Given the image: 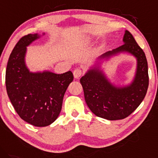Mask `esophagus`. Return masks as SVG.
<instances>
[{"label":"esophagus","mask_w":158,"mask_h":158,"mask_svg":"<svg viewBox=\"0 0 158 158\" xmlns=\"http://www.w3.org/2000/svg\"><path fill=\"white\" fill-rule=\"evenodd\" d=\"M83 74V71L81 69H75L73 71V74H74V78H79Z\"/></svg>","instance_id":"obj_1"}]
</instances>
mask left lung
Segmentation results:
<instances>
[{
	"instance_id": "left-lung-1",
	"label": "left lung",
	"mask_w": 158,
	"mask_h": 158,
	"mask_svg": "<svg viewBox=\"0 0 158 158\" xmlns=\"http://www.w3.org/2000/svg\"><path fill=\"white\" fill-rule=\"evenodd\" d=\"M123 42V45L104 53L99 59H109L123 52L135 56L137 65L131 84L121 87L114 86L97 66L90 69L80 80L90 110L108 120L123 119L131 114L144 99L148 86V63L144 51L129 31H125Z\"/></svg>"
}]
</instances>
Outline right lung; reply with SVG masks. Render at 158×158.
<instances>
[{
    "label": "right lung",
    "mask_w": 158,
    "mask_h": 158,
    "mask_svg": "<svg viewBox=\"0 0 158 158\" xmlns=\"http://www.w3.org/2000/svg\"><path fill=\"white\" fill-rule=\"evenodd\" d=\"M39 38L37 33L26 35L14 47L6 65V88L14 109L24 121L45 127L57 118L74 76L71 71L60 74L30 72L24 60L27 46Z\"/></svg>",
    "instance_id": "1"
}]
</instances>
